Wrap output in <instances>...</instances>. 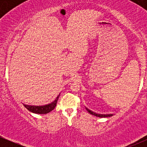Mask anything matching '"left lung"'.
Wrapping results in <instances>:
<instances>
[{
  "label": "left lung",
  "mask_w": 147,
  "mask_h": 147,
  "mask_svg": "<svg viewBox=\"0 0 147 147\" xmlns=\"http://www.w3.org/2000/svg\"><path fill=\"white\" fill-rule=\"evenodd\" d=\"M86 111L88 112L89 113L92 115H95L96 117H111V116H113V114H109V115H103V114H99V113H96L95 112H92V111L89 110L88 109H87L86 107Z\"/></svg>",
  "instance_id": "left-lung-1"
}]
</instances>
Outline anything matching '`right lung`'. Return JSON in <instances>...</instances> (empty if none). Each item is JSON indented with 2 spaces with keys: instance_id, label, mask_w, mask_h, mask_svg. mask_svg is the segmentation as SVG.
Wrapping results in <instances>:
<instances>
[{
  "instance_id": "1",
  "label": "right lung",
  "mask_w": 147,
  "mask_h": 147,
  "mask_svg": "<svg viewBox=\"0 0 147 147\" xmlns=\"http://www.w3.org/2000/svg\"><path fill=\"white\" fill-rule=\"evenodd\" d=\"M59 95L57 97V98L55 99V100H54L53 102L50 104H47V105L45 106H29V105H25L24 104V106L28 109V111H30V112L34 113L36 114H46L50 113V111L54 110L55 107H56L57 101H58L59 97Z\"/></svg>"
}]
</instances>
